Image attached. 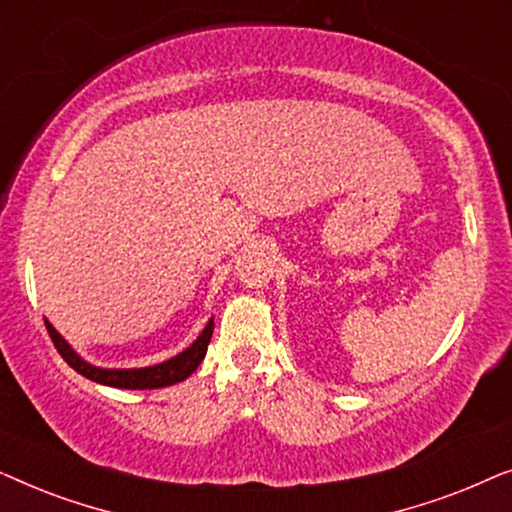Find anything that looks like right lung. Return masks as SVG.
I'll use <instances>...</instances> for the list:
<instances>
[{
    "label": "right lung",
    "mask_w": 512,
    "mask_h": 512,
    "mask_svg": "<svg viewBox=\"0 0 512 512\" xmlns=\"http://www.w3.org/2000/svg\"><path fill=\"white\" fill-rule=\"evenodd\" d=\"M46 328L62 359H65L76 373L88 377V380H93L97 384H107V387H118V389H160V387H170V384L186 380V377L200 366V361L205 359L207 354L209 340H212L214 319L207 321L205 331L198 335V340H195L191 347H186L184 352L172 356V359L156 363V366H146V368H97L93 363L83 361L81 356L67 345V340L55 331L51 321H46Z\"/></svg>",
    "instance_id": "obj_1"
}]
</instances>
